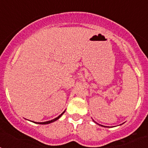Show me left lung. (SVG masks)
I'll return each instance as SVG.
<instances>
[{"mask_svg":"<svg viewBox=\"0 0 148 148\" xmlns=\"http://www.w3.org/2000/svg\"><path fill=\"white\" fill-rule=\"evenodd\" d=\"M94 121V122H95V121ZM95 123H96V122H95ZM101 126H103V125H101ZM103 127H104V126H103Z\"/></svg>","mask_w":148,"mask_h":148,"instance_id":"obj_1","label":"left lung"}]
</instances>
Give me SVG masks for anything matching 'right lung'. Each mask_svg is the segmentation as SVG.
<instances>
[{
	"label": "right lung",
	"instance_id": "right-lung-1",
	"mask_svg": "<svg viewBox=\"0 0 148 148\" xmlns=\"http://www.w3.org/2000/svg\"><path fill=\"white\" fill-rule=\"evenodd\" d=\"M65 112V111H64ZM64 112H63L62 113H61V115H60V116H58V117H57V118H56V119H53V120H50V121H44V122H38L37 124H40V125H47V124H50V123H52V122H54V121H56V120H58V119L60 118V117H61V116H62L63 114H64ZM34 122V121H33ZM35 123H36V122H35Z\"/></svg>",
	"mask_w": 148,
	"mask_h": 148
}]
</instances>
